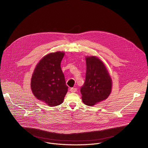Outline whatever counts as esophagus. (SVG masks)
<instances>
[{"label":"esophagus","instance_id":"1","mask_svg":"<svg viewBox=\"0 0 148 148\" xmlns=\"http://www.w3.org/2000/svg\"><path fill=\"white\" fill-rule=\"evenodd\" d=\"M70 91H71V92H72V93H74V92H75L77 91V88H71L70 89Z\"/></svg>","mask_w":148,"mask_h":148}]
</instances>
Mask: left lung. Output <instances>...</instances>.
<instances>
[{
    "label": "left lung",
    "instance_id": "8db88e82",
    "mask_svg": "<svg viewBox=\"0 0 148 148\" xmlns=\"http://www.w3.org/2000/svg\"><path fill=\"white\" fill-rule=\"evenodd\" d=\"M85 81L81 88L83 103L92 106L106 99L112 89V79L104 63L96 56L85 58Z\"/></svg>",
    "mask_w": 148,
    "mask_h": 148
}]
</instances>
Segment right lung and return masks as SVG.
Wrapping results in <instances>:
<instances>
[{
    "label": "right lung",
    "instance_id": "right-lung-1",
    "mask_svg": "<svg viewBox=\"0 0 148 148\" xmlns=\"http://www.w3.org/2000/svg\"><path fill=\"white\" fill-rule=\"evenodd\" d=\"M64 55L60 51L46 55L36 64L32 75V93L36 99L51 107L62 104L68 91L60 66Z\"/></svg>",
    "mask_w": 148,
    "mask_h": 148
}]
</instances>
